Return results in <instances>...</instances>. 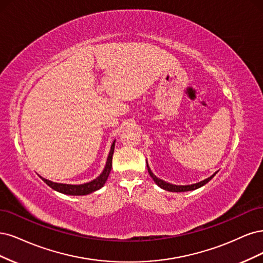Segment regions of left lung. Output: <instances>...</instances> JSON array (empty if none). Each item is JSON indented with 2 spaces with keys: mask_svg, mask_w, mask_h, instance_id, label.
<instances>
[{
  "mask_svg": "<svg viewBox=\"0 0 263 263\" xmlns=\"http://www.w3.org/2000/svg\"><path fill=\"white\" fill-rule=\"evenodd\" d=\"M147 171H148L149 176H151L152 178H153V180L159 185L160 188L164 189V190H167V191H171V192H184V191L196 190V189L202 187V185H204L205 183H208V182L212 179V178H213V177L216 175V173H217V172H216L214 175H212L210 178H208V179L203 180V181H200V182H198V183L190 184V185H176V184L168 183V182H166V181H164V180H162V179H158V178H157L153 173L151 172V169H149L148 165H147Z\"/></svg>",
  "mask_w": 263,
  "mask_h": 263,
  "instance_id": "left-lung-1",
  "label": "left lung"
}]
</instances>
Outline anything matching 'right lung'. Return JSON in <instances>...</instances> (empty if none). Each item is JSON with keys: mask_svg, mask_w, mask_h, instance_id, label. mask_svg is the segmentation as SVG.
<instances>
[{"mask_svg": "<svg viewBox=\"0 0 263 263\" xmlns=\"http://www.w3.org/2000/svg\"><path fill=\"white\" fill-rule=\"evenodd\" d=\"M114 149H115V142L112 143L111 148H110L104 172L101 173L100 176L97 177L96 179H94L90 182L84 183V184H65V183L52 182V181L45 179V178H41V177L40 178L49 185L50 188H52L53 190H55L58 192H61L64 194H70V196H86V194H89L91 192L100 189L105 184L107 178L110 174V171H111V167H112Z\"/></svg>", "mask_w": 263, "mask_h": 263, "instance_id": "1", "label": "right lung"}]
</instances>
